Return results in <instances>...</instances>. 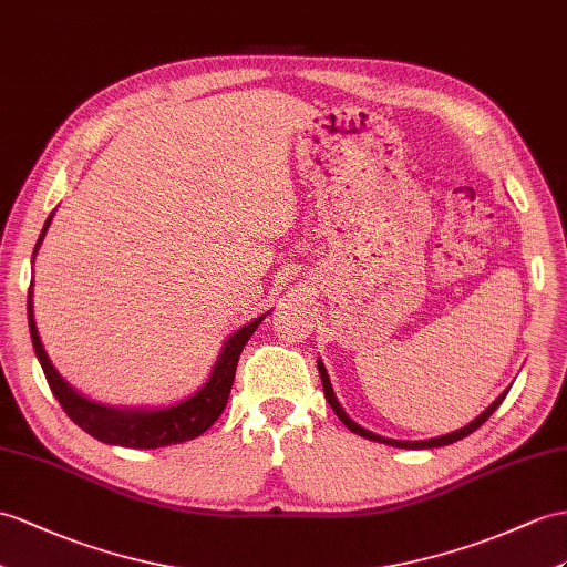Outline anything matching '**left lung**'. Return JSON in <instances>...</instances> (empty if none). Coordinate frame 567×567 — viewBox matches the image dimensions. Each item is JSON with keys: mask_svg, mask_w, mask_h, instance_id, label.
Instances as JSON below:
<instances>
[{"mask_svg": "<svg viewBox=\"0 0 567 567\" xmlns=\"http://www.w3.org/2000/svg\"><path fill=\"white\" fill-rule=\"evenodd\" d=\"M317 370H320V378H322V388H324V396H327V402H329V406L334 409V413L339 416V421L349 427V431H353L355 435H361V437H368V440H375V443H382V445H392V447H404V450H433V447H443V445H452V443H457V440H462V437H466V435H472L476 427H481L483 423H486L488 419H491V413L498 409L501 404H503V399L507 396V392L509 390H505L498 399H495V402L483 411V413H478V416L472 421V423H466L464 427H460V431H454V433H447V435H440V437H431V440H394V437H382V435H378V433H372V431H368V427H363V425H358L353 419H349V413L343 411V406L339 404V399H337V394H334V390H331V382H329V375H327V368H324V363L320 361V358H317Z\"/></svg>", "mask_w": 567, "mask_h": 567, "instance_id": "8db88e82", "label": "left lung"}]
</instances>
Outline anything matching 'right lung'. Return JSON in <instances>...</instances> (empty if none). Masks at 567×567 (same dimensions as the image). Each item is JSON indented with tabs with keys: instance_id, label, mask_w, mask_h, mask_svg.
Listing matches in <instances>:
<instances>
[{
	"instance_id": "1",
	"label": "right lung",
	"mask_w": 567,
	"mask_h": 567,
	"mask_svg": "<svg viewBox=\"0 0 567 567\" xmlns=\"http://www.w3.org/2000/svg\"><path fill=\"white\" fill-rule=\"evenodd\" d=\"M52 216L54 212L48 216L43 233H40V238L35 243L33 259L40 250V245L45 240ZM269 312L255 317V320L243 324L238 331H233V334L224 341V349H220L216 358L209 380H206L195 394L179 399L175 404L154 406V409L113 406V404L95 402V399L74 390L72 384L60 375L58 368L52 365L35 327L33 284L29 288V329H31L33 349L40 365H43L50 390L54 396H58V402L66 411V416L72 419L81 431H86L91 437L101 440V443L134 447V450H156V447L187 443V440H195L202 433L209 431L228 404V394L233 388V380H236V368H238L245 343L250 341L255 329L261 324V320H265Z\"/></svg>"
}]
</instances>
